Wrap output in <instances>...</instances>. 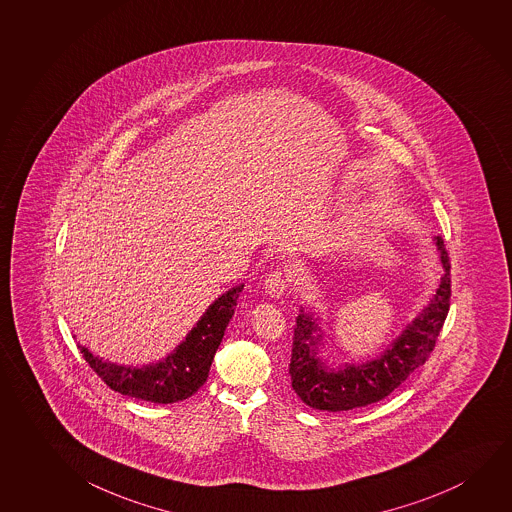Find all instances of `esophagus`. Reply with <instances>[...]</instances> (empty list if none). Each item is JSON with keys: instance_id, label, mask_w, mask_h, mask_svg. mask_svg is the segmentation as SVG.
<instances>
[{"instance_id": "34e87169", "label": "esophagus", "mask_w": 512, "mask_h": 512, "mask_svg": "<svg viewBox=\"0 0 512 512\" xmlns=\"http://www.w3.org/2000/svg\"><path fill=\"white\" fill-rule=\"evenodd\" d=\"M264 289H266L271 298H282L285 291H287V275H285L284 271H273L266 278Z\"/></svg>"}]
</instances>
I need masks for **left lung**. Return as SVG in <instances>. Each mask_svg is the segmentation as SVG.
<instances>
[{
	"instance_id": "8db88e82",
	"label": "left lung",
	"mask_w": 512,
	"mask_h": 512,
	"mask_svg": "<svg viewBox=\"0 0 512 512\" xmlns=\"http://www.w3.org/2000/svg\"><path fill=\"white\" fill-rule=\"evenodd\" d=\"M443 275L436 291L411 323L388 346L365 362L331 365L321 356V317L299 308L292 344V390L307 406L321 411H349L385 399L424 365L449 314L450 262L440 236L433 237Z\"/></svg>"
}]
</instances>
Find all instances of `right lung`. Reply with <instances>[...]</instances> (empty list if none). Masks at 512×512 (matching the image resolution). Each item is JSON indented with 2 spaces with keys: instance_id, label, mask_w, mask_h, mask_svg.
<instances>
[{
  "instance_id": "right-lung-1",
  "label": "right lung",
  "mask_w": 512,
  "mask_h": 512,
  "mask_svg": "<svg viewBox=\"0 0 512 512\" xmlns=\"http://www.w3.org/2000/svg\"><path fill=\"white\" fill-rule=\"evenodd\" d=\"M243 287V284L236 285L214 299L197 324L188 331L186 339L158 362L142 367L118 365L104 360L81 344L79 351L97 376L118 394L158 404L184 401L207 381L214 354L236 312L237 298Z\"/></svg>"
}]
</instances>
